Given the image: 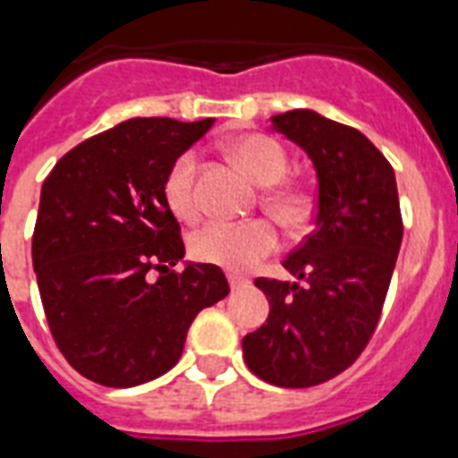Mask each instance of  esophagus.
Returning <instances> with one entry per match:
<instances>
[{"instance_id":"obj_1","label":"esophagus","mask_w":458,"mask_h":458,"mask_svg":"<svg viewBox=\"0 0 458 458\" xmlns=\"http://www.w3.org/2000/svg\"><path fill=\"white\" fill-rule=\"evenodd\" d=\"M228 283L233 293H240V290H244V287L250 285V280L240 278V276H228Z\"/></svg>"}]
</instances>
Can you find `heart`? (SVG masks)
I'll use <instances>...</instances> for the list:
<instances>
[{
  "label": "heart",
  "instance_id": "obj_1",
  "mask_svg": "<svg viewBox=\"0 0 458 458\" xmlns=\"http://www.w3.org/2000/svg\"><path fill=\"white\" fill-rule=\"evenodd\" d=\"M230 157L244 173L266 185L261 201L266 211L285 228L300 230L311 216V194L290 182H278L287 171L285 149L268 135L247 132L228 142ZM197 154L182 152L171 164L164 178V201L175 218L194 223L199 218V199L194 192ZM278 247V233L264 218L247 223H211L190 237V254L194 261L218 266L225 271L242 273L273 254Z\"/></svg>",
  "mask_w": 458,
  "mask_h": 458
}]
</instances>
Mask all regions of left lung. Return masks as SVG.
Segmentation results:
<instances>
[{"instance_id":"obj_1","label":"left lung","mask_w":458,"mask_h":458,"mask_svg":"<svg viewBox=\"0 0 458 458\" xmlns=\"http://www.w3.org/2000/svg\"><path fill=\"white\" fill-rule=\"evenodd\" d=\"M318 175L316 228L283 261L297 283L257 278L271 313L244 335V363L278 387L327 383L361 356L383 313L404 223L390 161L366 135L316 111L273 116Z\"/></svg>"}]
</instances>
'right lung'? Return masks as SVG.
<instances>
[{"label": "right lung", "mask_w": 458, "mask_h": 458, "mask_svg": "<svg viewBox=\"0 0 458 458\" xmlns=\"http://www.w3.org/2000/svg\"><path fill=\"white\" fill-rule=\"evenodd\" d=\"M211 123L131 118L73 147L42 182L32 268L56 347L92 383L164 376L194 316L230 293L218 266L171 271L185 244L161 190Z\"/></svg>", "instance_id": "1"}]
</instances>
